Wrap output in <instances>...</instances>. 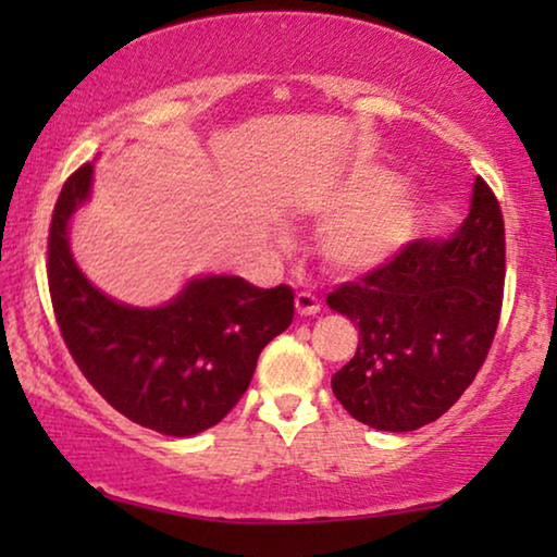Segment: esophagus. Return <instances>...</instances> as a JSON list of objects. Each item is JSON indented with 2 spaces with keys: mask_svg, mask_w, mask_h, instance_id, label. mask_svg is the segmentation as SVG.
Returning <instances> with one entry per match:
<instances>
[{
  "mask_svg": "<svg viewBox=\"0 0 557 557\" xmlns=\"http://www.w3.org/2000/svg\"><path fill=\"white\" fill-rule=\"evenodd\" d=\"M296 311H299L301 317H314V314H319V311H322V304H319L314 294L299 292V294H296Z\"/></svg>",
  "mask_w": 557,
  "mask_h": 557,
  "instance_id": "esophagus-1",
  "label": "esophagus"
}]
</instances>
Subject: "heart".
<instances>
[{
    "instance_id": "1",
    "label": "heart",
    "mask_w": 557,
    "mask_h": 557,
    "mask_svg": "<svg viewBox=\"0 0 557 557\" xmlns=\"http://www.w3.org/2000/svg\"><path fill=\"white\" fill-rule=\"evenodd\" d=\"M307 210L331 220L319 238V253L342 276H368L393 263L413 240L423 200L413 187L380 164H355L317 189Z\"/></svg>"
}]
</instances>
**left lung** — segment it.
Returning a JSON list of instances; mask_svg holds the SVG:
<instances>
[{
    "label": "left lung",
    "instance_id": "left-lung-1",
    "mask_svg": "<svg viewBox=\"0 0 557 557\" xmlns=\"http://www.w3.org/2000/svg\"><path fill=\"white\" fill-rule=\"evenodd\" d=\"M505 286V220L482 177L469 215L441 240H413L385 269L326 296L360 326L352 360L332 391L347 413L406 433L446 413L482 368Z\"/></svg>",
    "mask_w": 557,
    "mask_h": 557
}]
</instances>
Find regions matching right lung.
Instances as JSON below:
<instances>
[{
	"label": "right lung",
	"instance_id": "add662e5",
	"mask_svg": "<svg viewBox=\"0 0 557 557\" xmlns=\"http://www.w3.org/2000/svg\"><path fill=\"white\" fill-rule=\"evenodd\" d=\"M90 187L94 162L65 182L50 225L48 281L65 345L128 421L164 436H197L248 391L261 349L292 324L294 292L208 273L159 307L116 301L90 284L71 250L73 215Z\"/></svg>",
	"mask_w": 557,
	"mask_h": 557
}]
</instances>
